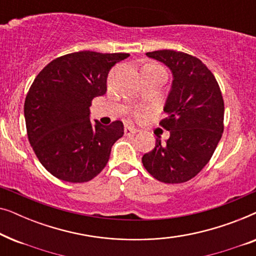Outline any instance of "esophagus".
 I'll return each instance as SVG.
<instances>
[{"instance_id": "esophagus-1", "label": "esophagus", "mask_w": 256, "mask_h": 256, "mask_svg": "<svg viewBox=\"0 0 256 256\" xmlns=\"http://www.w3.org/2000/svg\"><path fill=\"white\" fill-rule=\"evenodd\" d=\"M138 130L134 127H132V126H126L124 127V135L126 136H130V135H135L136 132Z\"/></svg>"}]
</instances>
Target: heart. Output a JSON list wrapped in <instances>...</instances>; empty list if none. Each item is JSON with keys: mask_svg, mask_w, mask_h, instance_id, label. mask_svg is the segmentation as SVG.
Segmentation results:
<instances>
[{"mask_svg": "<svg viewBox=\"0 0 256 256\" xmlns=\"http://www.w3.org/2000/svg\"><path fill=\"white\" fill-rule=\"evenodd\" d=\"M143 68H163L162 66L158 65V64H155V62H149V64H146L144 66H143ZM132 115H134V116H135L136 118H144V115H146V110H134V113H132Z\"/></svg>", "mask_w": 256, "mask_h": 256, "instance_id": "1", "label": "heart"}]
</instances>
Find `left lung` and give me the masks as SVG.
<instances>
[{
    "mask_svg": "<svg viewBox=\"0 0 256 256\" xmlns=\"http://www.w3.org/2000/svg\"><path fill=\"white\" fill-rule=\"evenodd\" d=\"M166 64L174 76L160 126L170 132L166 143L156 138L142 163L157 180L185 183L208 163L224 132V99L218 82L197 57L174 50L146 52Z\"/></svg>",
    "mask_w": 256,
    "mask_h": 256,
    "instance_id": "obj_1",
    "label": "left lung"
}]
</instances>
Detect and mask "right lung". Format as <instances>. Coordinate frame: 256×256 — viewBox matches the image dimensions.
<instances>
[{
	"instance_id": "1",
	"label": "right lung",
	"mask_w": 256,
	"mask_h": 256,
	"mask_svg": "<svg viewBox=\"0 0 256 256\" xmlns=\"http://www.w3.org/2000/svg\"><path fill=\"white\" fill-rule=\"evenodd\" d=\"M128 54L73 52L48 62L34 78L24 102L28 138L51 174L85 183L108 162L112 146L124 136V124L90 120L96 96L107 92V76Z\"/></svg>"
}]
</instances>
